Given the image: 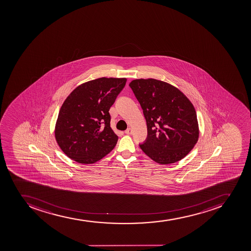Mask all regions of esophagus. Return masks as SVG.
I'll use <instances>...</instances> for the list:
<instances>
[{
	"mask_svg": "<svg viewBox=\"0 0 251 251\" xmlns=\"http://www.w3.org/2000/svg\"><path fill=\"white\" fill-rule=\"evenodd\" d=\"M125 133H126V135H131V134H132V130L129 127V128L126 129V131H125Z\"/></svg>",
	"mask_w": 251,
	"mask_h": 251,
	"instance_id": "1",
	"label": "esophagus"
}]
</instances>
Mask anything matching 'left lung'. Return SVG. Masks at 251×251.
Segmentation results:
<instances>
[{
	"label": "left lung",
	"mask_w": 251,
	"mask_h": 251,
	"mask_svg": "<svg viewBox=\"0 0 251 251\" xmlns=\"http://www.w3.org/2000/svg\"><path fill=\"white\" fill-rule=\"evenodd\" d=\"M146 120L148 135L140 149L161 164L181 160L199 136L195 109L180 90L160 80L135 79L129 84Z\"/></svg>",
	"instance_id": "left-lung-1"
}]
</instances>
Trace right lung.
Instances as JSON below:
<instances>
[{
  "mask_svg": "<svg viewBox=\"0 0 251 251\" xmlns=\"http://www.w3.org/2000/svg\"><path fill=\"white\" fill-rule=\"evenodd\" d=\"M125 78H100L80 85L66 99L55 126L62 151L80 164H93L115 148L118 136L109 110L126 84Z\"/></svg>",
  "mask_w": 251,
  "mask_h": 251,
  "instance_id": "right-lung-1",
  "label": "right lung"
}]
</instances>
